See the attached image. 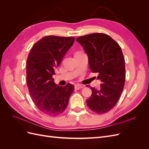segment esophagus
Segmentation results:
<instances>
[{
    "mask_svg": "<svg viewBox=\"0 0 149 149\" xmlns=\"http://www.w3.org/2000/svg\"><path fill=\"white\" fill-rule=\"evenodd\" d=\"M83 86L82 85H80V84H76L74 85V88L76 89H81L83 88Z\"/></svg>",
    "mask_w": 149,
    "mask_h": 149,
    "instance_id": "1",
    "label": "esophagus"
}]
</instances>
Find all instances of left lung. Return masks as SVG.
<instances>
[{"label": "left lung", "instance_id": "obj_1", "mask_svg": "<svg viewBox=\"0 0 149 149\" xmlns=\"http://www.w3.org/2000/svg\"><path fill=\"white\" fill-rule=\"evenodd\" d=\"M88 57L89 68L97 73L101 80L100 88L89 86L92 94L86 101L91 111L104 114L113 108L119 101L125 79V60L122 49L110 36L96 33L76 38Z\"/></svg>", "mask_w": 149, "mask_h": 149}]
</instances>
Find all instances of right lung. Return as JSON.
Wrapping results in <instances>:
<instances>
[{
    "label": "right lung",
    "instance_id": "1",
    "mask_svg": "<svg viewBox=\"0 0 149 149\" xmlns=\"http://www.w3.org/2000/svg\"><path fill=\"white\" fill-rule=\"evenodd\" d=\"M74 42V37L46 36L35 43L26 60V82L29 93L38 109L51 116L66 109L74 86H60L52 78L55 70Z\"/></svg>",
    "mask_w": 149,
    "mask_h": 149
}]
</instances>
